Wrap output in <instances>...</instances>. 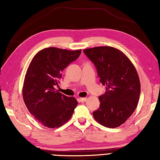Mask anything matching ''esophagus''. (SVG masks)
<instances>
[{
    "mask_svg": "<svg viewBox=\"0 0 160 160\" xmlns=\"http://www.w3.org/2000/svg\"><path fill=\"white\" fill-rule=\"evenodd\" d=\"M79 102H86V101L87 100V98H79Z\"/></svg>",
    "mask_w": 160,
    "mask_h": 160,
    "instance_id": "34e87169",
    "label": "esophagus"
}]
</instances>
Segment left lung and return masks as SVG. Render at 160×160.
<instances>
[{
    "instance_id": "left-lung-1",
    "label": "left lung",
    "mask_w": 160,
    "mask_h": 160,
    "mask_svg": "<svg viewBox=\"0 0 160 160\" xmlns=\"http://www.w3.org/2000/svg\"><path fill=\"white\" fill-rule=\"evenodd\" d=\"M97 69L99 81L106 92L99 97L100 105L92 113L99 124L108 128L125 122L137 107L141 85L137 72L129 58L111 47L83 50Z\"/></svg>"
}]
</instances>
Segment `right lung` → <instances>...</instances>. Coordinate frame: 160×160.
Wrapping results in <instances>:
<instances>
[{
  "mask_svg": "<svg viewBox=\"0 0 160 160\" xmlns=\"http://www.w3.org/2000/svg\"><path fill=\"white\" fill-rule=\"evenodd\" d=\"M81 50L69 51L56 47L39 52L27 70L23 98L32 115L49 128H59L71 118L78 102L56 90L61 72L79 58Z\"/></svg>",
  "mask_w": 160,
  "mask_h": 160,
  "instance_id": "obj_1",
  "label": "right lung"
}]
</instances>
